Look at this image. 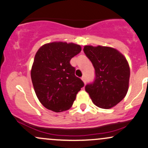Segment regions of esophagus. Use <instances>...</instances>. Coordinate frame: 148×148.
<instances>
[{"mask_svg":"<svg viewBox=\"0 0 148 148\" xmlns=\"http://www.w3.org/2000/svg\"><path fill=\"white\" fill-rule=\"evenodd\" d=\"M81 79H82V81H84V84H86V76H83L82 77H81Z\"/></svg>","mask_w":148,"mask_h":148,"instance_id":"esophagus-1","label":"esophagus"}]
</instances>
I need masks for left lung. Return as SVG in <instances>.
<instances>
[{"label":"left lung","mask_w":148,"mask_h":148,"mask_svg":"<svg viewBox=\"0 0 148 148\" xmlns=\"http://www.w3.org/2000/svg\"><path fill=\"white\" fill-rule=\"evenodd\" d=\"M84 51L95 68L94 81L85 89L97 106L110 108L121 101L129 88L130 69L125 56L108 47L85 46Z\"/></svg>","instance_id":"left-lung-1"}]
</instances>
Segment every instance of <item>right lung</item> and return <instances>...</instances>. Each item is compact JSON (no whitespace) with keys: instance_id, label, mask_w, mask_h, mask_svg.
I'll list each match as a JSON object with an SVG mask.
<instances>
[{"instance_id":"add662e5","label":"right lung","mask_w":148,"mask_h":148,"mask_svg":"<svg viewBox=\"0 0 148 148\" xmlns=\"http://www.w3.org/2000/svg\"><path fill=\"white\" fill-rule=\"evenodd\" d=\"M81 51L79 45L62 42L46 44L37 51L31 79L37 98L45 108L61 112L72 106L84 83L75 76L70 60Z\"/></svg>"}]
</instances>
